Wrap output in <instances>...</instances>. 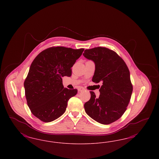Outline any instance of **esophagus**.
Here are the masks:
<instances>
[{
	"label": "esophagus",
	"mask_w": 159,
	"mask_h": 159,
	"mask_svg": "<svg viewBox=\"0 0 159 159\" xmlns=\"http://www.w3.org/2000/svg\"><path fill=\"white\" fill-rule=\"evenodd\" d=\"M84 90H85V89L83 87H79V89H78V91L79 92H82V91H84Z\"/></svg>",
	"instance_id": "34e87169"
}]
</instances>
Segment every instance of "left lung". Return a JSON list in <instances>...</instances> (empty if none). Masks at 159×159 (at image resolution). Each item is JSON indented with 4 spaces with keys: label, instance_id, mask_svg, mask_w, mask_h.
<instances>
[{
    "label": "left lung",
    "instance_id": "obj_1",
    "mask_svg": "<svg viewBox=\"0 0 159 159\" xmlns=\"http://www.w3.org/2000/svg\"><path fill=\"white\" fill-rule=\"evenodd\" d=\"M83 55L95 62L92 82L102 83L98 98L90 91L91 98L84 104V110L99 123L110 124L121 117L131 98L133 86L128 67L117 53L104 47L86 49Z\"/></svg>",
    "mask_w": 159,
    "mask_h": 159
}]
</instances>
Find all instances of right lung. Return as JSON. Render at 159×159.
<instances>
[{
	"instance_id": "right-lung-1",
	"label": "right lung",
	"mask_w": 159,
	"mask_h": 159,
	"mask_svg": "<svg viewBox=\"0 0 159 159\" xmlns=\"http://www.w3.org/2000/svg\"><path fill=\"white\" fill-rule=\"evenodd\" d=\"M84 49L51 47L38 54L31 64L24 86L31 113L43 122L60 117L66 110L69 99L77 89L64 88L62 77H70L71 67Z\"/></svg>"
}]
</instances>
